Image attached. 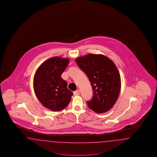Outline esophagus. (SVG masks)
Masks as SVG:
<instances>
[{
    "label": "esophagus",
    "instance_id": "obj_1",
    "mask_svg": "<svg viewBox=\"0 0 157 157\" xmlns=\"http://www.w3.org/2000/svg\"><path fill=\"white\" fill-rule=\"evenodd\" d=\"M74 95H79V94H80V91H79V90L78 89V90H76L74 92Z\"/></svg>",
    "mask_w": 157,
    "mask_h": 157
}]
</instances>
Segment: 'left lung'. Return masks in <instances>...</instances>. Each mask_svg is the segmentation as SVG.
I'll return each mask as SVG.
<instances>
[{
	"label": "left lung",
	"mask_w": 157,
	"mask_h": 157,
	"mask_svg": "<svg viewBox=\"0 0 157 157\" xmlns=\"http://www.w3.org/2000/svg\"><path fill=\"white\" fill-rule=\"evenodd\" d=\"M80 68L87 75L94 95L89 107L97 113L110 110L117 100L121 89L119 72L112 60L102 54H88L76 58Z\"/></svg>",
	"instance_id": "left-lung-1"
}]
</instances>
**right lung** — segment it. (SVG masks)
Returning a JSON list of instances; mask_svg holds the SVG:
<instances>
[{"mask_svg": "<svg viewBox=\"0 0 157 157\" xmlns=\"http://www.w3.org/2000/svg\"><path fill=\"white\" fill-rule=\"evenodd\" d=\"M69 62L67 58L52 57L38 67L34 76L33 87L38 101L54 112L65 109L73 95L67 88V82L61 77Z\"/></svg>", "mask_w": 157, "mask_h": 157, "instance_id": "obj_1", "label": "right lung"}]
</instances>
